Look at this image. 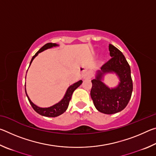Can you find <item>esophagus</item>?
Masks as SVG:
<instances>
[{
	"instance_id": "34e87169",
	"label": "esophagus",
	"mask_w": 156,
	"mask_h": 156,
	"mask_svg": "<svg viewBox=\"0 0 156 156\" xmlns=\"http://www.w3.org/2000/svg\"><path fill=\"white\" fill-rule=\"evenodd\" d=\"M83 77H84V78H85V79H89V78H91V74H90V73L89 72H84V73H83Z\"/></svg>"
}]
</instances>
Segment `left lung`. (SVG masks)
<instances>
[{
	"label": "left lung",
	"mask_w": 156,
	"mask_h": 156,
	"mask_svg": "<svg viewBox=\"0 0 156 156\" xmlns=\"http://www.w3.org/2000/svg\"><path fill=\"white\" fill-rule=\"evenodd\" d=\"M109 50L112 58L102 66L96 78L91 80L90 94L98 112L113 114L121 112L129 103L133 91V82L130 66L122 53L112 44H109ZM108 73H115L119 78L120 83L115 88L110 89L102 83V77Z\"/></svg>",
	"instance_id": "obj_1"
}]
</instances>
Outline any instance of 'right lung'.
I'll use <instances>...</instances> for the list:
<instances>
[{
	"label": "right lung",
	"mask_w": 156,
	"mask_h": 156,
	"mask_svg": "<svg viewBox=\"0 0 156 156\" xmlns=\"http://www.w3.org/2000/svg\"><path fill=\"white\" fill-rule=\"evenodd\" d=\"M56 46H58V44H57L56 43H49L44 44L43 47H42L41 48L37 51L35 55L32 57V58L30 62V65L31 63L32 62L33 60L35 58V57L38 56V54L39 53L42 52L44 50L51 48L53 47H56ZM83 83L82 80H79L77 83H76L74 84H73L72 85H71L70 87H69V88L67 89V91H66V94L65 95V96L63 98L60 100L59 102H58L57 104L53 105V106L50 107H47V108H41L39 107L38 106H36V105H34L32 102L31 101V100L30 99V98L27 96V92H26V89H25V93L26 95H27V97L28 98L29 102H30V105H31L33 109H34L35 112H36L39 114L43 116H46V117H57L60 115L64 113L67 109L68 108L69 104V101L71 98H72V96L73 94V92L75 91V89H77L79 86Z\"/></svg>",
	"instance_id": "add662e5"
}]
</instances>
